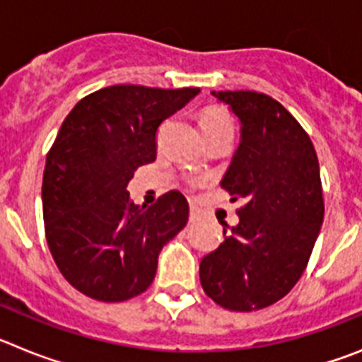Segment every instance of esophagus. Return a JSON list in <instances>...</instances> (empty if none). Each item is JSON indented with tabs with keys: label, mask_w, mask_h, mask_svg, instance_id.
<instances>
[{
	"label": "esophagus",
	"mask_w": 362,
	"mask_h": 362,
	"mask_svg": "<svg viewBox=\"0 0 362 362\" xmlns=\"http://www.w3.org/2000/svg\"><path fill=\"white\" fill-rule=\"evenodd\" d=\"M199 219H201L199 210H197L196 206H192V209H190V223H197Z\"/></svg>",
	"instance_id": "esophagus-1"
}]
</instances>
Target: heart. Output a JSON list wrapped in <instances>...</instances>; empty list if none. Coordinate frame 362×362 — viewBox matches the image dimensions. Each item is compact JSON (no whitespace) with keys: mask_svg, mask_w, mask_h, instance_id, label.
Wrapping results in <instances>:
<instances>
[{"mask_svg":"<svg viewBox=\"0 0 362 362\" xmlns=\"http://www.w3.org/2000/svg\"><path fill=\"white\" fill-rule=\"evenodd\" d=\"M197 123H199L201 132L206 139L223 136V134H233L232 114L225 107H219V105L204 107L197 114Z\"/></svg>","mask_w":362,"mask_h":362,"instance_id":"1","label":"heart"}]
</instances>
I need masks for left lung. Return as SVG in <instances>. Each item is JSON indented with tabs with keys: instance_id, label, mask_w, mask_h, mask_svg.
Segmentation results:
<instances>
[{
	"instance_id": "8db88e82",
	"label": "left lung",
	"mask_w": 362,
	"mask_h": 362,
	"mask_svg": "<svg viewBox=\"0 0 362 362\" xmlns=\"http://www.w3.org/2000/svg\"><path fill=\"white\" fill-rule=\"evenodd\" d=\"M241 119V143L221 181L243 201L239 225L201 259L204 293L232 312L283 299L303 276L325 216L317 153L279 101L254 90L212 92Z\"/></svg>"
}]
</instances>
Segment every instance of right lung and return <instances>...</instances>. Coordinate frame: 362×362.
I'll list each match as a JSON object with an SVG mask.
<instances>
[{
  "label": "right lung",
  "mask_w": 362,
  "mask_h": 362,
  "mask_svg": "<svg viewBox=\"0 0 362 362\" xmlns=\"http://www.w3.org/2000/svg\"><path fill=\"white\" fill-rule=\"evenodd\" d=\"M197 92L107 86L63 121L45 163V235L62 276L86 297L121 303L145 292L161 248L187 225L181 192L145 209L127 187L139 166L156 161L159 124Z\"/></svg>",
  "instance_id": "obj_1"
}]
</instances>
